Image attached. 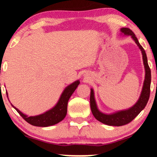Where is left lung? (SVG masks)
Wrapping results in <instances>:
<instances>
[{"instance_id": "8db88e82", "label": "left lung", "mask_w": 157, "mask_h": 157, "mask_svg": "<svg viewBox=\"0 0 157 157\" xmlns=\"http://www.w3.org/2000/svg\"><path fill=\"white\" fill-rule=\"evenodd\" d=\"M120 31L125 35H131L133 40L135 41L139 48H140L142 52V59H143V63L145 66V80H144L143 87L141 94L138 101L136 102L134 105L128 109L119 111L117 112L111 113V114H106V113H102L97 109L96 101L94 99V94L93 89H91V95H90V105H91V110L94 117L97 119L98 121L102 123L111 126H122L132 121L140 113L141 111L145 109V105H147V102L149 100L151 91V69L147 64V59L146 53L142 46L140 44L136 35L130 29L128 28H122Z\"/></svg>"}]
</instances>
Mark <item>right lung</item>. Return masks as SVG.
Returning <instances> with one entry per match:
<instances>
[{"mask_svg":"<svg viewBox=\"0 0 157 157\" xmlns=\"http://www.w3.org/2000/svg\"><path fill=\"white\" fill-rule=\"evenodd\" d=\"M79 84H80V81L77 80L74 82L73 83L68 86L64 89V91H63L58 102L56 104L55 107H53L52 109L48 110V111H46L44 113L37 115V116L28 117L27 115L23 113L21 111H20L12 104H11V105L13 106L14 109L19 113V114L28 123L31 124L32 125L38 126V127H47V126L55 125V124L62 121L66 117V113H67V105L68 100L72 95L75 89H77ZM6 95L7 97H8L7 92Z\"/></svg>","mask_w":157,"mask_h":157,"instance_id":"obj_1","label":"right lung"}]
</instances>
